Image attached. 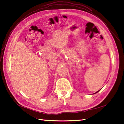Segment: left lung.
<instances>
[{
    "label": "left lung",
    "instance_id": "1",
    "mask_svg": "<svg viewBox=\"0 0 124 124\" xmlns=\"http://www.w3.org/2000/svg\"><path fill=\"white\" fill-rule=\"evenodd\" d=\"M99 91H100V90H99ZM99 91H98V92H96V93H94V94H95V93H98V92Z\"/></svg>",
    "mask_w": 124,
    "mask_h": 124
}]
</instances>
